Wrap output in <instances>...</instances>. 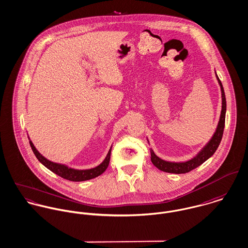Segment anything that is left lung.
I'll use <instances>...</instances> for the list:
<instances>
[{
	"label": "left lung",
	"mask_w": 248,
	"mask_h": 248,
	"mask_svg": "<svg viewBox=\"0 0 248 248\" xmlns=\"http://www.w3.org/2000/svg\"><path fill=\"white\" fill-rule=\"evenodd\" d=\"M217 79L219 81V84L221 86V91H222V112H221L218 127L216 129L215 134L212 136L211 140L198 154V155L196 157H194L189 161H186V162H182V163H173V162L164 161L156 156L155 154L154 153V151L151 150L152 162L160 170L165 171V172H170V173H176V174L189 172L190 170H192L196 169L197 167H199L200 165H202L203 162H205L208 158L211 157L214 155V153L216 152V150L218 149V147L221 143V140L223 138L224 129H225L226 101H225V91L223 88V84H222L221 80L219 79L218 76H217Z\"/></svg>",
	"instance_id": "obj_1"
}]
</instances>
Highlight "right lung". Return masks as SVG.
Listing matches in <instances>:
<instances>
[{
	"label": "right lung",
	"mask_w": 248,
	"mask_h": 248,
	"mask_svg": "<svg viewBox=\"0 0 248 248\" xmlns=\"http://www.w3.org/2000/svg\"><path fill=\"white\" fill-rule=\"evenodd\" d=\"M29 143H30V146H31V149H32L34 155H36V157L38 158V160L44 166H45L48 170H50L51 171H53L57 175L61 176L63 179H66V180L73 181V182H81V181L90 180L93 178H95V177L99 176L100 174H102L106 170V169L108 168L109 163H110L112 147H111L107 156L99 166H97L93 169H91V170H78L69 169L68 167L64 166V165L53 163V162L47 160L37 151V149L34 147V145L31 141H29Z\"/></svg>",
	"instance_id": "obj_1"
}]
</instances>
